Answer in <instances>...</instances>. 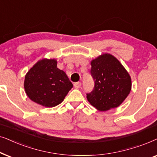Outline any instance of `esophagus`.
<instances>
[{
    "instance_id": "obj_1",
    "label": "esophagus",
    "mask_w": 157,
    "mask_h": 157,
    "mask_svg": "<svg viewBox=\"0 0 157 157\" xmlns=\"http://www.w3.org/2000/svg\"><path fill=\"white\" fill-rule=\"evenodd\" d=\"M81 85H82V83H81L80 82H77L74 84L75 87V88H77V89L80 88V87H81Z\"/></svg>"
}]
</instances>
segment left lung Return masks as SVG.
Masks as SVG:
<instances>
[{
  "label": "left lung",
  "instance_id": "8db88e82",
  "mask_svg": "<svg viewBox=\"0 0 157 157\" xmlns=\"http://www.w3.org/2000/svg\"><path fill=\"white\" fill-rule=\"evenodd\" d=\"M90 75L93 90L87 99L100 111L118 107L127 98L131 88L128 73L120 62L109 54H103L91 62Z\"/></svg>",
  "mask_w": 157,
  "mask_h": 157
}]
</instances>
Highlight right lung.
<instances>
[{
    "label": "right lung",
    "instance_id": "obj_1",
    "mask_svg": "<svg viewBox=\"0 0 157 157\" xmlns=\"http://www.w3.org/2000/svg\"><path fill=\"white\" fill-rule=\"evenodd\" d=\"M72 87L66 73L57 68L55 59L40 60L25 77L24 88L28 97L47 108L61 103Z\"/></svg>",
    "mask_w": 157,
    "mask_h": 157
}]
</instances>
